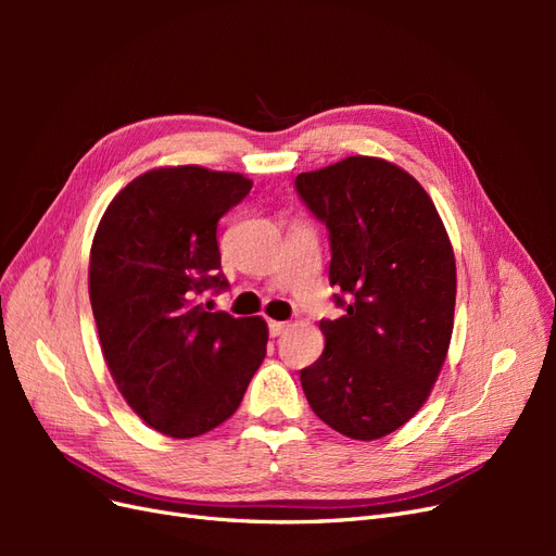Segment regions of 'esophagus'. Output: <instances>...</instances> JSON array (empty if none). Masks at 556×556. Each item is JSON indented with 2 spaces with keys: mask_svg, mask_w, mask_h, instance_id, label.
I'll use <instances>...</instances> for the list:
<instances>
[{
  "mask_svg": "<svg viewBox=\"0 0 556 556\" xmlns=\"http://www.w3.org/2000/svg\"><path fill=\"white\" fill-rule=\"evenodd\" d=\"M285 329H288V325H285V323H278V319H268V333H271L274 339H276V336H280Z\"/></svg>",
  "mask_w": 556,
  "mask_h": 556,
  "instance_id": "1",
  "label": "esophagus"
}]
</instances>
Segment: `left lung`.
<instances>
[{"mask_svg":"<svg viewBox=\"0 0 556 556\" xmlns=\"http://www.w3.org/2000/svg\"><path fill=\"white\" fill-rule=\"evenodd\" d=\"M294 188L329 231L339 319L301 387L325 425L355 441L396 431L422 408L445 362L457 266L433 201L378 157H345L299 174Z\"/></svg>","mask_w":556,"mask_h":556,"instance_id":"8db88e82","label":"left lung"}]
</instances>
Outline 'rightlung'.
I'll use <instances>...</instances> for the list:
<instances>
[{
  "mask_svg": "<svg viewBox=\"0 0 556 556\" xmlns=\"http://www.w3.org/2000/svg\"><path fill=\"white\" fill-rule=\"evenodd\" d=\"M252 182L204 166L134 178L111 201L90 250V304L109 371L146 425L194 439L223 425L266 357L262 317L204 306L229 288L217 220Z\"/></svg>",
  "mask_w": 556,
  "mask_h": 556,
  "instance_id": "right-lung-1",
  "label": "right lung"
}]
</instances>
